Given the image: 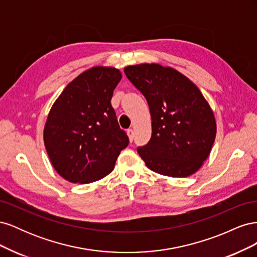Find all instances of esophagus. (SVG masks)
I'll list each match as a JSON object with an SVG mask.
<instances>
[{"instance_id":"esophagus-1","label":"esophagus","mask_w":257,"mask_h":257,"mask_svg":"<svg viewBox=\"0 0 257 257\" xmlns=\"http://www.w3.org/2000/svg\"><path fill=\"white\" fill-rule=\"evenodd\" d=\"M126 133H127V136H128V138H130V142L132 143V142L134 141V131L132 130V128H130V130H127Z\"/></svg>"}]
</instances>
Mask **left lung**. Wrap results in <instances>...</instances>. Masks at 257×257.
Segmentation results:
<instances>
[{"mask_svg": "<svg viewBox=\"0 0 257 257\" xmlns=\"http://www.w3.org/2000/svg\"><path fill=\"white\" fill-rule=\"evenodd\" d=\"M124 73L149 105L152 135L137 148L147 167L175 178L196 173L216 134L213 111L199 89L176 69L155 63L126 66Z\"/></svg>", "mask_w": 257, "mask_h": 257, "instance_id": "8db88e82", "label": "left lung"}]
</instances>
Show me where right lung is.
<instances>
[{
	"label": "right lung",
	"mask_w": 257,
	"mask_h": 257,
	"mask_svg": "<svg viewBox=\"0 0 257 257\" xmlns=\"http://www.w3.org/2000/svg\"><path fill=\"white\" fill-rule=\"evenodd\" d=\"M121 78L114 67H92L69 82L52 105L44 143L52 166L65 180H99L112 172L127 147L128 137L110 103Z\"/></svg>",
	"instance_id": "obj_1"
}]
</instances>
